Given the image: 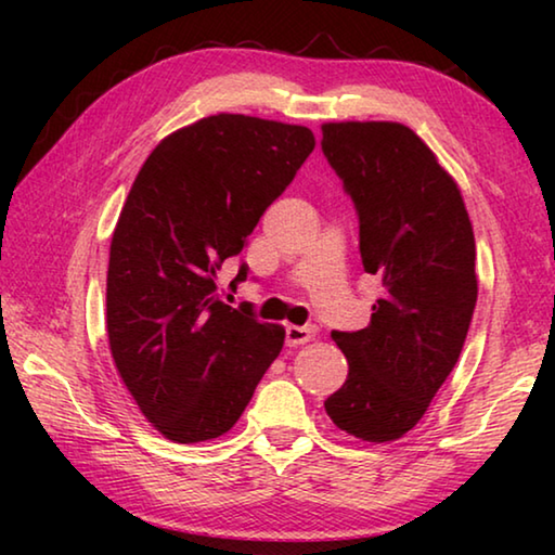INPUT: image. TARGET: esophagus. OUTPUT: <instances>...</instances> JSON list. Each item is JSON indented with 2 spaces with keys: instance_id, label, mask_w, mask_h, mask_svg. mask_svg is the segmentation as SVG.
Here are the masks:
<instances>
[{
  "instance_id": "1",
  "label": "esophagus",
  "mask_w": 555,
  "mask_h": 555,
  "mask_svg": "<svg viewBox=\"0 0 555 555\" xmlns=\"http://www.w3.org/2000/svg\"><path fill=\"white\" fill-rule=\"evenodd\" d=\"M311 327H300V325H288L286 327V345L288 347H300L306 343H311Z\"/></svg>"
}]
</instances>
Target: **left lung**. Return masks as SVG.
<instances>
[{
  "mask_svg": "<svg viewBox=\"0 0 555 555\" xmlns=\"http://www.w3.org/2000/svg\"><path fill=\"white\" fill-rule=\"evenodd\" d=\"M321 146L354 203L362 267L382 286L367 327L331 335L350 372L325 411L345 434L387 443L424 418L465 345L473 224L457 183L409 127L331 121Z\"/></svg>",
  "mask_w": 555,
  "mask_h": 555,
  "instance_id": "8db88e82",
  "label": "left lung"
}]
</instances>
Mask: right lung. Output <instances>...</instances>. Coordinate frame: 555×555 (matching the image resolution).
Masks as SVG:
<instances>
[{"label": "right lung", "mask_w": 555, "mask_h": 555, "mask_svg": "<svg viewBox=\"0 0 555 555\" xmlns=\"http://www.w3.org/2000/svg\"><path fill=\"white\" fill-rule=\"evenodd\" d=\"M313 146L308 127L212 115L166 137L131 185L109 244V350L168 440L228 434L284 347L251 304H222L218 274Z\"/></svg>", "instance_id": "1"}]
</instances>
